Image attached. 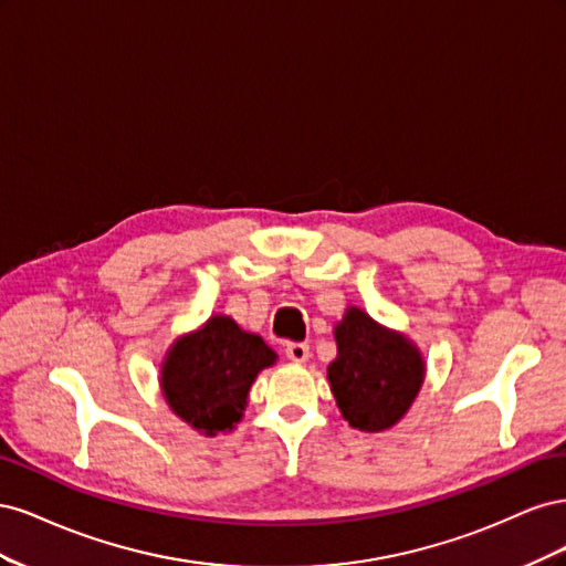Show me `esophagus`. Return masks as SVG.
Segmentation results:
<instances>
[{"instance_id":"obj_1","label":"esophagus","mask_w":566,"mask_h":566,"mask_svg":"<svg viewBox=\"0 0 566 566\" xmlns=\"http://www.w3.org/2000/svg\"><path fill=\"white\" fill-rule=\"evenodd\" d=\"M285 356L295 364H306L312 356L310 345H304V342H290V345H285Z\"/></svg>"}]
</instances>
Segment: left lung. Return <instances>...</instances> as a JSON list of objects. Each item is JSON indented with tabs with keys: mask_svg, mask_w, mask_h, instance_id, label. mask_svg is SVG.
Returning a JSON list of instances; mask_svg holds the SVG:
<instances>
[{
	"mask_svg": "<svg viewBox=\"0 0 566 566\" xmlns=\"http://www.w3.org/2000/svg\"><path fill=\"white\" fill-rule=\"evenodd\" d=\"M335 342L328 382L342 418L361 432L389 430L408 413L422 387L420 349L358 306H349L335 325Z\"/></svg>",
	"mask_w": 566,
	"mask_h": 566,
	"instance_id": "obj_1",
	"label": "left lung"
}]
</instances>
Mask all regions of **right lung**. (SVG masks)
Returning <instances> with one entry per match:
<instances>
[{
    "label": "right lung",
    "instance_id": "obj_1",
    "mask_svg": "<svg viewBox=\"0 0 566 566\" xmlns=\"http://www.w3.org/2000/svg\"><path fill=\"white\" fill-rule=\"evenodd\" d=\"M276 358L260 335L245 333L229 316H212L169 347L160 370L163 397L200 434L231 432L254 378Z\"/></svg>",
    "mask_w": 566,
    "mask_h": 566
}]
</instances>
